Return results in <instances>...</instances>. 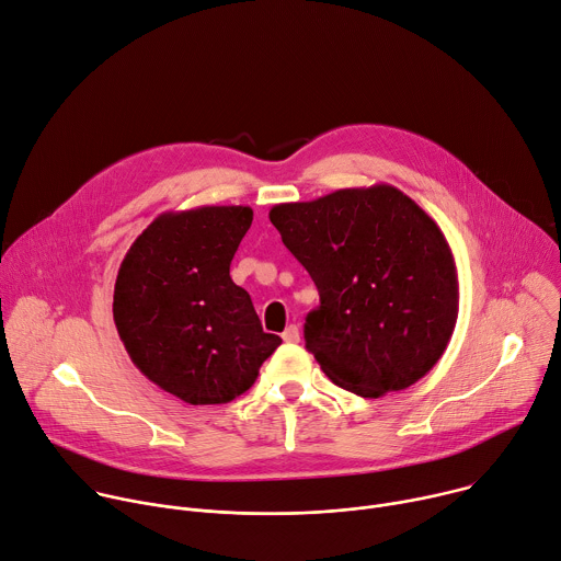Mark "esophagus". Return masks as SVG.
Here are the masks:
<instances>
[{"label": "esophagus", "instance_id": "1", "mask_svg": "<svg viewBox=\"0 0 561 561\" xmlns=\"http://www.w3.org/2000/svg\"><path fill=\"white\" fill-rule=\"evenodd\" d=\"M280 336H283L285 343H298V341H300V332H298L296 325H287Z\"/></svg>", "mask_w": 561, "mask_h": 561}]
</instances>
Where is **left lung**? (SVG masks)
Here are the masks:
<instances>
[{
	"label": "left lung",
	"instance_id": "8db88e82",
	"mask_svg": "<svg viewBox=\"0 0 561 561\" xmlns=\"http://www.w3.org/2000/svg\"><path fill=\"white\" fill-rule=\"evenodd\" d=\"M270 220L319 289L305 347L325 375L365 399L423 379L459 314L457 265L439 225L383 182L274 205Z\"/></svg>",
	"mask_w": 561,
	"mask_h": 561
}]
</instances>
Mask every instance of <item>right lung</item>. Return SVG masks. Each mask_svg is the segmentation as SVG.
<instances>
[{
	"label": "right lung",
	"mask_w": 561,
	"mask_h": 561,
	"mask_svg": "<svg viewBox=\"0 0 561 561\" xmlns=\"http://www.w3.org/2000/svg\"><path fill=\"white\" fill-rule=\"evenodd\" d=\"M252 220L242 205L160 214L119 265L117 334L142 375L184 403L216 405L244 394L280 345L229 276Z\"/></svg>",
	"instance_id": "1"
}]
</instances>
